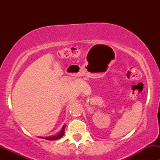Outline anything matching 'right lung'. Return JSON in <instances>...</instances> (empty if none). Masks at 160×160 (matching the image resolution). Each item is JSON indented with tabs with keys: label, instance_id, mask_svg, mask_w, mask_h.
Masks as SVG:
<instances>
[{
	"label": "right lung",
	"instance_id": "obj_1",
	"mask_svg": "<svg viewBox=\"0 0 160 160\" xmlns=\"http://www.w3.org/2000/svg\"><path fill=\"white\" fill-rule=\"evenodd\" d=\"M64 132H65V125L62 126V129L60 130V132L56 135H52V136H49V137H39L41 138H44V139H47V140H56V139H59V138H62L64 135Z\"/></svg>",
	"mask_w": 160,
	"mask_h": 160
}]
</instances>
